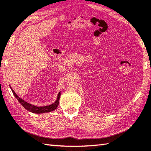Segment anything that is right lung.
Wrapping results in <instances>:
<instances>
[{
	"label": "right lung",
	"mask_w": 151,
	"mask_h": 151,
	"mask_svg": "<svg viewBox=\"0 0 151 151\" xmlns=\"http://www.w3.org/2000/svg\"><path fill=\"white\" fill-rule=\"evenodd\" d=\"M10 88H11V91L12 92V93L14 95V96L16 97L18 101L19 102L20 104L24 107V108L27 110L28 111L33 112V113H36V114H42V113H45V112H52L53 111H55V109H57V107L59 104V99L60 97V92H59L57 95V99L55 103H53L52 104H50V105H47V106H37L35 105H32V104H30L27 102L24 101L23 99H22L21 98L17 95V94L15 93V92L13 91V89L11 88V85H10Z\"/></svg>",
	"instance_id": "1"
}]
</instances>
